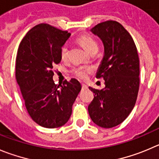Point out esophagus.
I'll list each match as a JSON object with an SVG mask.
<instances>
[{"label": "esophagus", "mask_w": 159, "mask_h": 159, "mask_svg": "<svg viewBox=\"0 0 159 159\" xmlns=\"http://www.w3.org/2000/svg\"><path fill=\"white\" fill-rule=\"evenodd\" d=\"M81 87H82V89H84L88 88V86H87L86 84H84V83H81Z\"/></svg>", "instance_id": "obj_1"}]
</instances>
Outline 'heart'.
<instances>
[{"label": "heart", "mask_w": 159, "mask_h": 159, "mask_svg": "<svg viewBox=\"0 0 159 159\" xmlns=\"http://www.w3.org/2000/svg\"><path fill=\"white\" fill-rule=\"evenodd\" d=\"M78 42L82 46L87 52H96L98 49L97 41L89 35H81L78 39ZM60 56L63 60H66L68 56V45L64 44L60 48ZM92 71V68L89 66H80L73 70V73L75 76L79 78H85L88 77Z\"/></svg>", "instance_id": "b5f03b06"}]
</instances>
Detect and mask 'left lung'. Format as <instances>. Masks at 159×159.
I'll list each match as a JSON object with an SVG mask.
<instances>
[{
  "mask_svg": "<svg viewBox=\"0 0 159 159\" xmlns=\"http://www.w3.org/2000/svg\"><path fill=\"white\" fill-rule=\"evenodd\" d=\"M91 31L103 41L104 55L96 78H103L105 87L94 93L88 107L93 122L103 128L121 124L131 113L140 86V60L129 33L116 21L103 22Z\"/></svg>",
  "mask_w": 159,
  "mask_h": 159,
  "instance_id": "8db88e82",
  "label": "left lung"
}]
</instances>
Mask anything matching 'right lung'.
Listing matches in <instances>:
<instances>
[{
	"instance_id": "right-lung-1",
	"label": "right lung",
	"mask_w": 159,
	"mask_h": 159,
	"mask_svg": "<svg viewBox=\"0 0 159 159\" xmlns=\"http://www.w3.org/2000/svg\"><path fill=\"white\" fill-rule=\"evenodd\" d=\"M70 34L47 23L30 30L19 46L16 78L28 114L44 128L54 129L66 124L72 106L81 89L72 78L56 84L53 66L61 61L60 48Z\"/></svg>"
}]
</instances>
